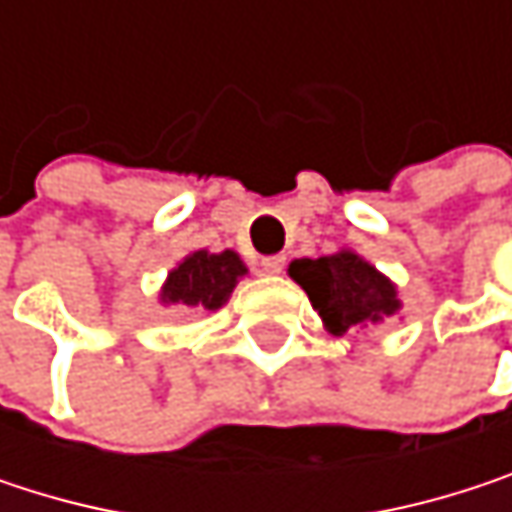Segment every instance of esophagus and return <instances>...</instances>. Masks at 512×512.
Here are the masks:
<instances>
[{
	"instance_id": "esophagus-1",
	"label": "esophagus",
	"mask_w": 512,
	"mask_h": 512,
	"mask_svg": "<svg viewBox=\"0 0 512 512\" xmlns=\"http://www.w3.org/2000/svg\"><path fill=\"white\" fill-rule=\"evenodd\" d=\"M284 255H272V257H263L260 260V272L263 275H281V269H284Z\"/></svg>"
}]
</instances>
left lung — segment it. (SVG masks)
Returning <instances> with one entry per match:
<instances>
[{"mask_svg":"<svg viewBox=\"0 0 512 512\" xmlns=\"http://www.w3.org/2000/svg\"><path fill=\"white\" fill-rule=\"evenodd\" d=\"M287 275L308 293L311 308L332 335L376 329L403 308L397 284L353 249L299 257L287 266Z\"/></svg>","mask_w":512,"mask_h":512,"instance_id":"obj_1","label":"left lung"}]
</instances>
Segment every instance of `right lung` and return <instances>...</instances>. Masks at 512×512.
<instances>
[{"label": "right lung", "instance_id": "add662e5", "mask_svg": "<svg viewBox=\"0 0 512 512\" xmlns=\"http://www.w3.org/2000/svg\"><path fill=\"white\" fill-rule=\"evenodd\" d=\"M249 275V266L234 249L225 252H207L198 249L186 255L162 281L159 287V302L162 305H180V308H204V311H219L240 278Z\"/></svg>", "mask_w": 512, "mask_h": 512}]
</instances>
